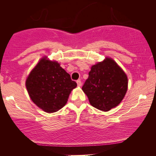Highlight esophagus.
Segmentation results:
<instances>
[{
  "label": "esophagus",
  "mask_w": 156,
  "mask_h": 156,
  "mask_svg": "<svg viewBox=\"0 0 156 156\" xmlns=\"http://www.w3.org/2000/svg\"><path fill=\"white\" fill-rule=\"evenodd\" d=\"M76 83H77V85L79 87H80L81 85H82V82H81L80 80H78L77 81H76Z\"/></svg>",
  "instance_id": "34e87169"
}]
</instances>
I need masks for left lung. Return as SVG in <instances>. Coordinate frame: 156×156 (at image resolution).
<instances>
[{"mask_svg": "<svg viewBox=\"0 0 156 156\" xmlns=\"http://www.w3.org/2000/svg\"><path fill=\"white\" fill-rule=\"evenodd\" d=\"M126 74L112 59L93 65L82 86L91 105L107 112L120 104L126 93Z\"/></svg>", "mask_w": 156, "mask_h": 156, "instance_id": "8db88e82", "label": "left lung"}]
</instances>
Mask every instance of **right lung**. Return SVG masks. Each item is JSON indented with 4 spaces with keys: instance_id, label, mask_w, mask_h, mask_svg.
<instances>
[{
    "instance_id": "1",
    "label": "right lung",
    "mask_w": 156,
    "mask_h": 156,
    "mask_svg": "<svg viewBox=\"0 0 156 156\" xmlns=\"http://www.w3.org/2000/svg\"><path fill=\"white\" fill-rule=\"evenodd\" d=\"M76 83L57 62L40 60L26 80V88L32 101L48 113L57 112L67 103Z\"/></svg>"
}]
</instances>
